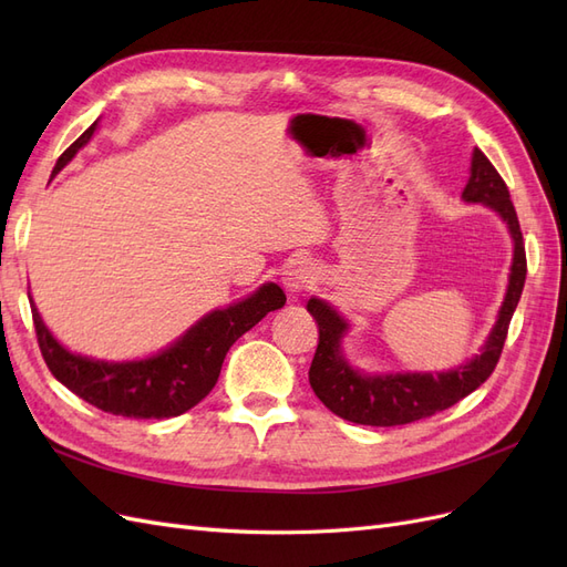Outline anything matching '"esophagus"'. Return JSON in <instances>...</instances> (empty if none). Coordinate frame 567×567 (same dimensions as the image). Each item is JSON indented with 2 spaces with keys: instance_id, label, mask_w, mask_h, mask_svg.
<instances>
[{
  "instance_id": "1",
  "label": "esophagus",
  "mask_w": 567,
  "mask_h": 567,
  "mask_svg": "<svg viewBox=\"0 0 567 567\" xmlns=\"http://www.w3.org/2000/svg\"><path fill=\"white\" fill-rule=\"evenodd\" d=\"M315 277L317 274H315V267L310 260H296L284 274V286L290 290V293L298 296L315 284Z\"/></svg>"
}]
</instances>
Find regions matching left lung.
Masks as SVG:
<instances>
[{"mask_svg": "<svg viewBox=\"0 0 567 567\" xmlns=\"http://www.w3.org/2000/svg\"><path fill=\"white\" fill-rule=\"evenodd\" d=\"M463 198L471 203H485L499 213L511 229L516 250H513V267L508 293L502 305L499 321L492 329L487 346L466 367L447 373H394V375H362L346 364L340 357V338L346 333L348 323L342 321L329 305L312 298L307 310L317 319L319 326V346L310 367V385L317 398L329 406L336 416L362 423V425H404L421 419H427L454 406L458 400L483 385L496 362H499L504 342L508 336V323L516 312L525 274L527 257L525 241L520 231V221L513 208L508 186L496 173L483 151H473L471 179L463 188Z\"/></svg>", "mask_w": 567, "mask_h": 567, "instance_id": "obj_1", "label": "left lung"}]
</instances>
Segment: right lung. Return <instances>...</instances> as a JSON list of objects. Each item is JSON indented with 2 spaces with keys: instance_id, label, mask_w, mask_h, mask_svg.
<instances>
[{
  "instance_id": "right-lung-1",
  "label": "right lung",
  "mask_w": 567,
  "mask_h": 567,
  "mask_svg": "<svg viewBox=\"0 0 567 567\" xmlns=\"http://www.w3.org/2000/svg\"><path fill=\"white\" fill-rule=\"evenodd\" d=\"M94 130L96 123L61 153L51 177L75 156L78 148L90 142ZM284 290L277 284H267L248 300L203 317L192 331L158 357L130 364L94 362L71 354L51 338L35 305H32V323L49 371L78 398L115 416L173 419L196 406L215 388L221 362L234 342L267 312L284 307Z\"/></svg>"
}]
</instances>
